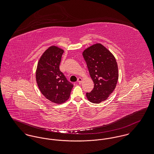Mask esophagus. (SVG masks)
Instances as JSON below:
<instances>
[{
	"mask_svg": "<svg viewBox=\"0 0 154 154\" xmlns=\"http://www.w3.org/2000/svg\"><path fill=\"white\" fill-rule=\"evenodd\" d=\"M77 82H78L79 84H81L82 82V78H78V79H77Z\"/></svg>",
	"mask_w": 154,
	"mask_h": 154,
	"instance_id": "34e87169",
	"label": "esophagus"
}]
</instances>
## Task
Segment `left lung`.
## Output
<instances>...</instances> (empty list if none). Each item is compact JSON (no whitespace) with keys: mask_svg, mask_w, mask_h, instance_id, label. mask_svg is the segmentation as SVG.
<instances>
[{"mask_svg":"<svg viewBox=\"0 0 154 154\" xmlns=\"http://www.w3.org/2000/svg\"><path fill=\"white\" fill-rule=\"evenodd\" d=\"M82 55L94 84L93 90L86 96L91 102L99 103L106 100L116 86L118 64L114 56L100 44L89 47Z\"/></svg>","mask_w":154,"mask_h":154,"instance_id":"1","label":"left lung"}]
</instances>
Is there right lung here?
Returning <instances> with one entry per match:
<instances>
[{
  "label": "right lung",
  "mask_w": 154,
  "mask_h": 154,
  "mask_svg": "<svg viewBox=\"0 0 154 154\" xmlns=\"http://www.w3.org/2000/svg\"><path fill=\"white\" fill-rule=\"evenodd\" d=\"M63 52L56 46L50 47L40 58L36 69V82L41 93L56 103L68 100L73 87L59 69Z\"/></svg>",
  "instance_id": "right-lung-1"
}]
</instances>
